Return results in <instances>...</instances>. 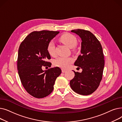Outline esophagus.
Segmentation results:
<instances>
[{"label":"esophagus","instance_id":"esophagus-1","mask_svg":"<svg viewBox=\"0 0 122 122\" xmlns=\"http://www.w3.org/2000/svg\"><path fill=\"white\" fill-rule=\"evenodd\" d=\"M66 71H67V70H66L65 69H62V73H65Z\"/></svg>","mask_w":122,"mask_h":122}]
</instances>
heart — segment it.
Listing matches in <instances>:
<instances>
[{
	"instance_id": "heart-1",
	"label": "heart",
	"mask_w": 122,
	"mask_h": 122,
	"mask_svg": "<svg viewBox=\"0 0 122 122\" xmlns=\"http://www.w3.org/2000/svg\"><path fill=\"white\" fill-rule=\"evenodd\" d=\"M59 40L62 43L70 48L74 47L77 43V40L76 36L70 33H65L62 35L60 37ZM46 49L50 55L52 56L55 55V46L54 42L52 41L48 42ZM73 61V59L71 57H59L54 61V64L56 66L66 69L69 67Z\"/></svg>"
}]
</instances>
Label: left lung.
<instances>
[{"mask_svg":"<svg viewBox=\"0 0 122 122\" xmlns=\"http://www.w3.org/2000/svg\"><path fill=\"white\" fill-rule=\"evenodd\" d=\"M80 36L81 54L74 65L81 68V73H75L70 85L73 90L81 95H87L94 92L99 86L104 66V58L99 41L91 31L82 29L71 30Z\"/></svg>","mask_w":122,"mask_h":122,"instance_id":"8db88e82","label":"left lung"}]
</instances>
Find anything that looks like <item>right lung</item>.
Masks as SVG:
<instances>
[{
    "label": "right lung",
    "mask_w": 122,
    "mask_h": 122,
    "mask_svg": "<svg viewBox=\"0 0 122 122\" xmlns=\"http://www.w3.org/2000/svg\"><path fill=\"white\" fill-rule=\"evenodd\" d=\"M59 31H34L21 42L18 50L17 69L23 86L33 97L41 98L53 90L56 78L61 73L58 67L43 71V66L51 67L46 47L48 42Z\"/></svg>",
    "instance_id": "1"
}]
</instances>
